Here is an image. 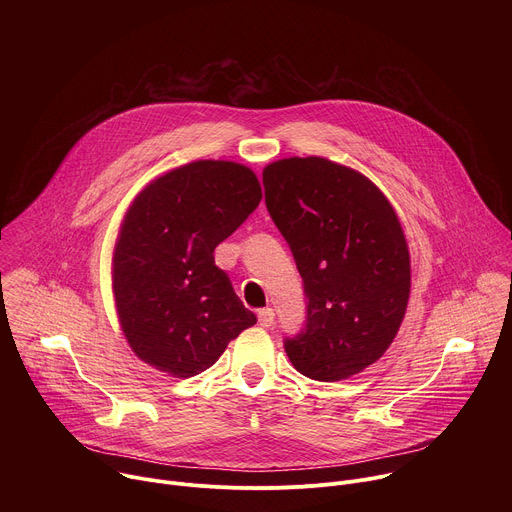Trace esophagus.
<instances>
[{"label":"esophagus","mask_w":512,"mask_h":512,"mask_svg":"<svg viewBox=\"0 0 512 512\" xmlns=\"http://www.w3.org/2000/svg\"><path fill=\"white\" fill-rule=\"evenodd\" d=\"M257 318H259V324H261L263 328H269V326H273V322H275V312H273L271 308H263V310H259Z\"/></svg>","instance_id":"obj_1"}]
</instances>
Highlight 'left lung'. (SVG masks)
<instances>
[{
  "mask_svg": "<svg viewBox=\"0 0 512 512\" xmlns=\"http://www.w3.org/2000/svg\"><path fill=\"white\" fill-rule=\"evenodd\" d=\"M265 206L304 281V328L283 340L314 381L348 379L377 362L403 322L409 249L383 192L324 158H289L263 170Z\"/></svg>",
  "mask_w": 512,
  "mask_h": 512,
  "instance_id": "1",
  "label": "left lung"
}]
</instances>
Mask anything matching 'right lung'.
I'll return each mask as SVG.
<instances>
[{"label":"right lung","instance_id":"add662e5","mask_svg":"<svg viewBox=\"0 0 512 512\" xmlns=\"http://www.w3.org/2000/svg\"><path fill=\"white\" fill-rule=\"evenodd\" d=\"M259 202L261 186L249 168L202 160L154 180L127 210L113 291L125 338L150 367L194 377L257 322L216 267L214 249Z\"/></svg>","mask_w":512,"mask_h":512}]
</instances>
